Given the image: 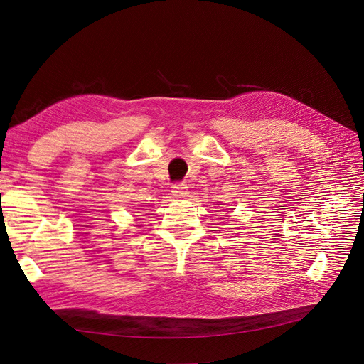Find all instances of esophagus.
Instances as JSON below:
<instances>
[{"label": "esophagus", "instance_id": "obj_1", "mask_svg": "<svg viewBox=\"0 0 364 364\" xmlns=\"http://www.w3.org/2000/svg\"><path fill=\"white\" fill-rule=\"evenodd\" d=\"M171 193H173V196L176 197V198H186L188 197V186L183 182L174 183Z\"/></svg>", "mask_w": 364, "mask_h": 364}]
</instances>
